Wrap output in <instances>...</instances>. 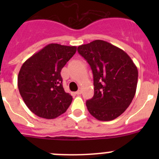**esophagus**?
Segmentation results:
<instances>
[{
  "mask_svg": "<svg viewBox=\"0 0 159 159\" xmlns=\"http://www.w3.org/2000/svg\"><path fill=\"white\" fill-rule=\"evenodd\" d=\"M81 93H82V88H79L78 91H77V92H75V94H76V95H80Z\"/></svg>",
  "mask_w": 159,
  "mask_h": 159,
  "instance_id": "1",
  "label": "esophagus"
}]
</instances>
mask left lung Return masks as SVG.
<instances>
[{
	"label": "left lung",
	"instance_id": "1",
	"mask_svg": "<svg viewBox=\"0 0 159 159\" xmlns=\"http://www.w3.org/2000/svg\"><path fill=\"white\" fill-rule=\"evenodd\" d=\"M77 50L93 73L94 95L86 102L88 111L100 121L116 119L134 99L137 67L123 50L104 40H94Z\"/></svg>",
	"mask_w": 159,
	"mask_h": 159
}]
</instances>
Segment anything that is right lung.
I'll list each match as a JSON object with an SVG mask.
<instances>
[{"label": "right lung", "instance_id": "obj_1", "mask_svg": "<svg viewBox=\"0 0 159 159\" xmlns=\"http://www.w3.org/2000/svg\"><path fill=\"white\" fill-rule=\"evenodd\" d=\"M75 52V46L50 43L21 66L18 89L26 106L36 116L55 119L71 103L72 96L63 88L60 71Z\"/></svg>", "mask_w": 159, "mask_h": 159}]
</instances>
